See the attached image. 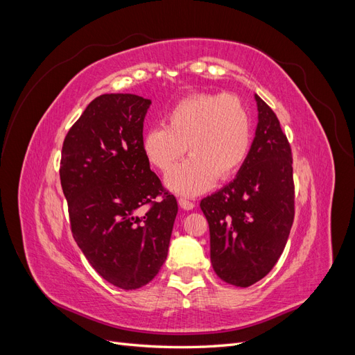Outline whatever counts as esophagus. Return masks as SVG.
Returning <instances> with one entry per match:
<instances>
[{"label":"esophagus","instance_id":"34e87169","mask_svg":"<svg viewBox=\"0 0 355 355\" xmlns=\"http://www.w3.org/2000/svg\"><path fill=\"white\" fill-rule=\"evenodd\" d=\"M179 206L184 209V210H192L196 207V204L192 202V201H189V200H187V198H179Z\"/></svg>","mask_w":355,"mask_h":355}]
</instances>
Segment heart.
<instances>
[{"instance_id":"obj_1","label":"heart","mask_w":355,"mask_h":355,"mask_svg":"<svg viewBox=\"0 0 355 355\" xmlns=\"http://www.w3.org/2000/svg\"><path fill=\"white\" fill-rule=\"evenodd\" d=\"M163 124L145 132L142 149L149 164L163 173L188 149L191 155L166 178V187L180 196H198L216 178H231L250 153L252 116L234 94L188 96L166 112Z\"/></svg>"}]
</instances>
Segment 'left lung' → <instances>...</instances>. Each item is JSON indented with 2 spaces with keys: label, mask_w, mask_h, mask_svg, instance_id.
I'll list each match as a JSON object with an SVG mask.
<instances>
[{
  "label": "left lung",
  "mask_w": 355,
  "mask_h": 355,
  "mask_svg": "<svg viewBox=\"0 0 355 355\" xmlns=\"http://www.w3.org/2000/svg\"><path fill=\"white\" fill-rule=\"evenodd\" d=\"M254 139L237 176L200 207L210 228V261L225 283L249 287L282 256L295 218L292 151L259 96Z\"/></svg>",
  "instance_id": "left-lung-1"
}]
</instances>
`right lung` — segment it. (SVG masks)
I'll list each match as a JSON object with an SVG mask.
<instances>
[{"label":"right lung","instance_id":"right-lung-1","mask_svg":"<svg viewBox=\"0 0 355 355\" xmlns=\"http://www.w3.org/2000/svg\"><path fill=\"white\" fill-rule=\"evenodd\" d=\"M151 101L102 94L89 103L62 148L60 184L75 241L106 282L135 290L163 266L178 202L142 149ZM146 203L152 206L144 209Z\"/></svg>","mask_w":355,"mask_h":355}]
</instances>
